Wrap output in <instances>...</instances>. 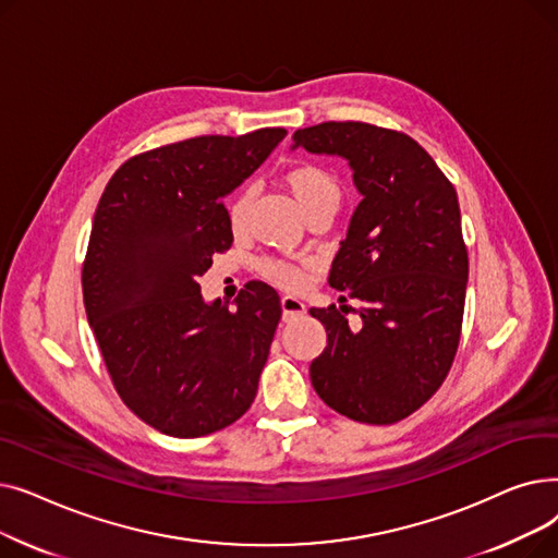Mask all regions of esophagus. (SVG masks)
Masks as SVG:
<instances>
[{
    "label": "esophagus",
    "instance_id": "obj_1",
    "mask_svg": "<svg viewBox=\"0 0 558 558\" xmlns=\"http://www.w3.org/2000/svg\"><path fill=\"white\" fill-rule=\"evenodd\" d=\"M280 305H282V318L284 320H294V318H301V316H305V305L299 301V299H294V296H282L280 299Z\"/></svg>",
    "mask_w": 558,
    "mask_h": 558
}]
</instances>
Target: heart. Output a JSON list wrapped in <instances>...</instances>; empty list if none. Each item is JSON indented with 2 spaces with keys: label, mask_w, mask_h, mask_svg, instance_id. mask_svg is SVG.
I'll use <instances>...</instances> for the list:
<instances>
[{
  "label": "heart",
  "mask_w": 558,
  "mask_h": 558,
  "mask_svg": "<svg viewBox=\"0 0 558 558\" xmlns=\"http://www.w3.org/2000/svg\"><path fill=\"white\" fill-rule=\"evenodd\" d=\"M284 185L291 192V196H294L296 205L305 217L316 210H335L337 213L339 203H341V194H343L337 175L332 171H328L326 167H318V165H299L294 169H289L284 173ZM251 201H253L251 187H242L238 194L232 196V201L228 205V219L234 230L244 228L248 210H251ZM259 274L284 289H301L307 282V274L303 267H299V264H294V262L276 259V257L262 259Z\"/></svg>",
  "instance_id": "b5f03b06"
}]
</instances>
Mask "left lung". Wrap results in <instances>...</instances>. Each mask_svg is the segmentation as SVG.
I'll use <instances>...</instances> for the list:
<instances>
[{
    "label": "left lung",
    "instance_id": "left-lung-1",
    "mask_svg": "<svg viewBox=\"0 0 558 558\" xmlns=\"http://www.w3.org/2000/svg\"><path fill=\"white\" fill-rule=\"evenodd\" d=\"M348 160L362 194L330 269V287L360 301L312 307L328 345L312 387L341 416L391 425L421 409L454 362L468 284V248L454 185L409 135L366 122L294 133V149Z\"/></svg>",
    "mask_w": 558,
    "mask_h": 558
}]
</instances>
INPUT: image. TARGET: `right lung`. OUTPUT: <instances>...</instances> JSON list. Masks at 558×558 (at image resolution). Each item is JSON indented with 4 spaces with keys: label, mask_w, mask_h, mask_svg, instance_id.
I'll return each mask as SVG.
<instances>
[{
    "label": "right lung",
    "mask_w": 558,
    "mask_h": 558,
    "mask_svg": "<svg viewBox=\"0 0 558 558\" xmlns=\"http://www.w3.org/2000/svg\"><path fill=\"white\" fill-rule=\"evenodd\" d=\"M284 135L259 129L158 146L129 158L99 198L81 271L85 314L114 391L162 434H213L255 400L280 296L253 280L234 310L208 305L198 278L232 244L223 196Z\"/></svg>",
    "instance_id": "1"
}]
</instances>
